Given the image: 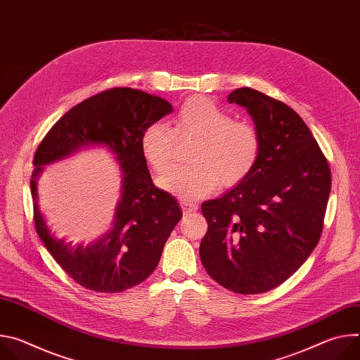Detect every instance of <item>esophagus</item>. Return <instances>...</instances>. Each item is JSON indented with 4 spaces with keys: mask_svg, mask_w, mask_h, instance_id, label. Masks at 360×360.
<instances>
[{
    "mask_svg": "<svg viewBox=\"0 0 360 360\" xmlns=\"http://www.w3.org/2000/svg\"><path fill=\"white\" fill-rule=\"evenodd\" d=\"M181 207L186 211V212H192L198 210V203L191 200V199H181Z\"/></svg>",
    "mask_w": 360,
    "mask_h": 360,
    "instance_id": "34e87169",
    "label": "esophagus"
}]
</instances>
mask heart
<instances>
[{
    "label": "heart",
    "instance_id": "heart-1",
    "mask_svg": "<svg viewBox=\"0 0 360 360\" xmlns=\"http://www.w3.org/2000/svg\"><path fill=\"white\" fill-rule=\"evenodd\" d=\"M176 136L193 138L189 162L158 178V185L184 199H198L212 193L217 186L233 188L242 184L259 161L261 138L256 128L232 115L207 98H191L181 107L175 128L153 122L141 136V152L157 172L169 168Z\"/></svg>",
    "mask_w": 360,
    "mask_h": 360
}]
</instances>
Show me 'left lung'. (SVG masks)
I'll return each instance as SVG.
<instances>
[{"instance_id": "1", "label": "left lung", "mask_w": 360, "mask_h": 360, "mask_svg": "<svg viewBox=\"0 0 360 360\" xmlns=\"http://www.w3.org/2000/svg\"><path fill=\"white\" fill-rule=\"evenodd\" d=\"M228 102L253 120L259 161L242 184L202 203L208 231L199 256L221 286L264 293L290 278L316 248L330 169L311 129L283 102L248 86L231 92Z\"/></svg>"}]
</instances>
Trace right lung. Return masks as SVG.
I'll use <instances>...</instances> for the list:
<instances>
[{
	"label": "right lung",
	"mask_w": 360,
	"mask_h": 360,
	"mask_svg": "<svg viewBox=\"0 0 360 360\" xmlns=\"http://www.w3.org/2000/svg\"><path fill=\"white\" fill-rule=\"evenodd\" d=\"M161 96L132 88L96 94L64 114L38 145L31 195L35 229L57 264L81 286L118 293L143 282L160 264L164 245L182 218L178 200L152 182L141 152L146 127L171 114ZM89 144H104L123 172L113 229L94 244L72 247L51 236L39 211L36 179L41 167Z\"/></svg>",
	"instance_id": "add662e5"
}]
</instances>
